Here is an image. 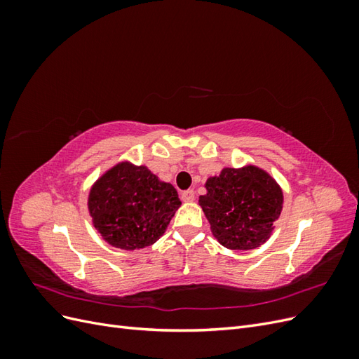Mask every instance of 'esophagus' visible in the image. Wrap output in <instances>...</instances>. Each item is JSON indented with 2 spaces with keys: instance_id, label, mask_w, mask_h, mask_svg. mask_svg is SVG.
Returning <instances> with one entry per match:
<instances>
[{
  "instance_id": "1",
  "label": "esophagus",
  "mask_w": 359,
  "mask_h": 359,
  "mask_svg": "<svg viewBox=\"0 0 359 359\" xmlns=\"http://www.w3.org/2000/svg\"><path fill=\"white\" fill-rule=\"evenodd\" d=\"M181 199L184 202H193L194 201V191L193 190H186L181 193Z\"/></svg>"
}]
</instances>
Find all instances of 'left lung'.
Instances as JSON below:
<instances>
[{"mask_svg":"<svg viewBox=\"0 0 359 359\" xmlns=\"http://www.w3.org/2000/svg\"><path fill=\"white\" fill-rule=\"evenodd\" d=\"M199 205L212 235L231 250L262 245L273 232L283 205V191L268 173L256 166L224 168L208 178Z\"/></svg>","mask_w":359,"mask_h":359,"instance_id":"left-lung-1","label":"left lung"}]
</instances>
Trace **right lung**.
Listing matches in <instances>:
<instances>
[{
    "label": "right lung",
    "instance_id": "1",
    "mask_svg": "<svg viewBox=\"0 0 359 359\" xmlns=\"http://www.w3.org/2000/svg\"><path fill=\"white\" fill-rule=\"evenodd\" d=\"M180 205L172 184L130 163L107 170L93 186L88 199L95 229L106 243L123 250L153 245Z\"/></svg>",
    "mask_w": 359,
    "mask_h": 359
}]
</instances>
